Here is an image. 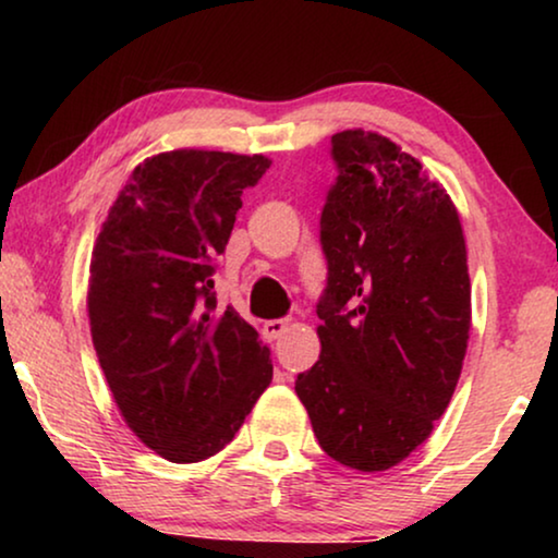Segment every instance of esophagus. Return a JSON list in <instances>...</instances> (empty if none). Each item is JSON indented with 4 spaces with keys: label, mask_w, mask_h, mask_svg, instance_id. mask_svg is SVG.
<instances>
[{
    "label": "esophagus",
    "mask_w": 558,
    "mask_h": 558,
    "mask_svg": "<svg viewBox=\"0 0 558 558\" xmlns=\"http://www.w3.org/2000/svg\"><path fill=\"white\" fill-rule=\"evenodd\" d=\"M287 325H289V319H284V317H281V319H266V323H264V335L269 340H279L281 335L287 332Z\"/></svg>",
    "instance_id": "1"
}]
</instances>
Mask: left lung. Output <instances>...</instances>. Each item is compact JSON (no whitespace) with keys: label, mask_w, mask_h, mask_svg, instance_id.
I'll return each mask as SVG.
<instances>
[{"label":"left lung","mask_w":558,"mask_h":558,"mask_svg":"<svg viewBox=\"0 0 558 558\" xmlns=\"http://www.w3.org/2000/svg\"><path fill=\"white\" fill-rule=\"evenodd\" d=\"M338 178L319 213L323 353L296 376L319 447L361 472L429 437L460 380L470 274L452 201L380 134L332 136Z\"/></svg>","instance_id":"obj_1"}]
</instances>
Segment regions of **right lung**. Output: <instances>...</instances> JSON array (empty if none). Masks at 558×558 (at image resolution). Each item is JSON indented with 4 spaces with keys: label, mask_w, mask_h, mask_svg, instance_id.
<instances>
[{
    "label": "right lung",
    "mask_w": 558,
    "mask_h": 558,
    "mask_svg": "<svg viewBox=\"0 0 558 558\" xmlns=\"http://www.w3.org/2000/svg\"><path fill=\"white\" fill-rule=\"evenodd\" d=\"M262 155L178 149L134 167L98 233L88 317L113 401L149 449L201 462L241 429L271 384L269 348L213 274Z\"/></svg>",
    "instance_id": "1"
}]
</instances>
